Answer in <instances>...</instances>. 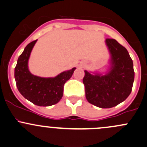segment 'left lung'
<instances>
[{
  "mask_svg": "<svg viewBox=\"0 0 147 147\" xmlns=\"http://www.w3.org/2000/svg\"><path fill=\"white\" fill-rule=\"evenodd\" d=\"M110 55V67L105 74L85 70L83 83L86 98L101 108H110L127 99L134 80L133 61L125 47L114 39L105 40Z\"/></svg>",
  "mask_w": 147,
  "mask_h": 147,
  "instance_id": "8db88e82",
  "label": "left lung"
}]
</instances>
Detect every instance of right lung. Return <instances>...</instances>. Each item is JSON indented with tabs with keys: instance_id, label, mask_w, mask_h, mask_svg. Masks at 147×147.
Wrapping results in <instances>:
<instances>
[{
	"instance_id": "obj_1",
	"label": "right lung",
	"mask_w": 147,
	"mask_h": 147,
	"mask_svg": "<svg viewBox=\"0 0 147 147\" xmlns=\"http://www.w3.org/2000/svg\"><path fill=\"white\" fill-rule=\"evenodd\" d=\"M37 41L28 44L18 58L15 68V79L18 90L24 98L38 106H51L61 99L63 86L72 76L76 68L61 72L55 77L44 78L32 74L28 69V61Z\"/></svg>"
}]
</instances>
